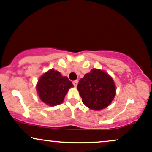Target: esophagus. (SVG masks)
<instances>
[{"mask_svg":"<svg viewBox=\"0 0 152 152\" xmlns=\"http://www.w3.org/2000/svg\"><path fill=\"white\" fill-rule=\"evenodd\" d=\"M72 84H73V86H75V87H76V86H77V84H78V81L77 80H74L72 82Z\"/></svg>","mask_w":152,"mask_h":152,"instance_id":"1","label":"esophagus"}]
</instances>
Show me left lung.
Returning <instances> with one entry per match:
<instances>
[{"label":"left lung","instance_id":"obj_1","mask_svg":"<svg viewBox=\"0 0 152 152\" xmlns=\"http://www.w3.org/2000/svg\"><path fill=\"white\" fill-rule=\"evenodd\" d=\"M77 90L83 104L94 110H100L109 106L116 91L112 78L97 69H92L80 80Z\"/></svg>","mask_w":152,"mask_h":152}]
</instances>
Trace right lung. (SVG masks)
I'll list each match as a JSON object with an SVG mask.
<instances>
[{
	"mask_svg": "<svg viewBox=\"0 0 152 152\" xmlns=\"http://www.w3.org/2000/svg\"><path fill=\"white\" fill-rule=\"evenodd\" d=\"M72 86L66 77L61 76L59 72L52 69L41 76L36 88L40 99L45 104L54 106L63 102L68 90Z\"/></svg>",
	"mask_w": 152,
	"mask_h": 152,
	"instance_id": "right-lung-1",
	"label": "right lung"
}]
</instances>
